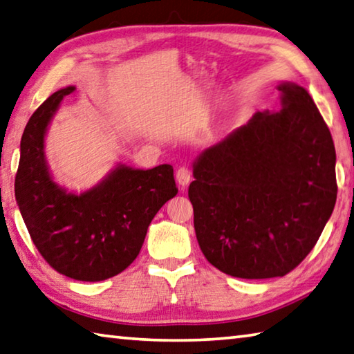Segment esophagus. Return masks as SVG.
Returning a JSON list of instances; mask_svg holds the SVG:
<instances>
[{
  "mask_svg": "<svg viewBox=\"0 0 354 354\" xmlns=\"http://www.w3.org/2000/svg\"><path fill=\"white\" fill-rule=\"evenodd\" d=\"M176 178H177V183L182 186V189H185L191 182V171L188 168H185V166H182V168L177 169Z\"/></svg>",
  "mask_w": 354,
  "mask_h": 354,
  "instance_id": "34e87169",
  "label": "esophagus"
}]
</instances>
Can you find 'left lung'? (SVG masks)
<instances>
[{
    "mask_svg": "<svg viewBox=\"0 0 354 354\" xmlns=\"http://www.w3.org/2000/svg\"><path fill=\"white\" fill-rule=\"evenodd\" d=\"M257 112L192 165L188 196L200 250L225 274L282 277L308 256L335 209L336 151L302 86Z\"/></svg>",
    "mask_w": 354,
    "mask_h": 354,
    "instance_id": "8db88e82",
    "label": "left lung"
}]
</instances>
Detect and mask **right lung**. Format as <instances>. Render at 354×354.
Wrapping results in <instances>:
<instances>
[{
    "instance_id": "1",
    "label": "right lung",
    "mask_w": 354,
    "mask_h": 354,
    "mask_svg": "<svg viewBox=\"0 0 354 354\" xmlns=\"http://www.w3.org/2000/svg\"><path fill=\"white\" fill-rule=\"evenodd\" d=\"M73 91L75 86L57 91L26 124L15 197L32 242L46 262L75 281L98 282L134 262L152 218L178 189L171 165L145 171L118 163L82 194L53 182L44 137L62 100Z\"/></svg>"
}]
</instances>
